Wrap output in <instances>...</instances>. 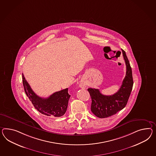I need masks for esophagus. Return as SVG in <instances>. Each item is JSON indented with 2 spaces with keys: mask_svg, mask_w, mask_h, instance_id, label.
<instances>
[{
  "mask_svg": "<svg viewBox=\"0 0 156 156\" xmlns=\"http://www.w3.org/2000/svg\"><path fill=\"white\" fill-rule=\"evenodd\" d=\"M79 87H80L81 88H85V84L83 82H81V83H80V84H79Z\"/></svg>",
  "mask_w": 156,
  "mask_h": 156,
  "instance_id": "34e87169",
  "label": "esophagus"
}]
</instances>
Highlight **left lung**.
I'll use <instances>...</instances> for the list:
<instances>
[{
	"label": "left lung",
	"mask_w": 156,
	"mask_h": 156,
	"mask_svg": "<svg viewBox=\"0 0 156 156\" xmlns=\"http://www.w3.org/2000/svg\"><path fill=\"white\" fill-rule=\"evenodd\" d=\"M122 53L126 66V75L119 90L111 96H105L101 93L98 89H88L92 98L91 111L100 118L111 116L122 110L127 104L132 91L133 84L132 69L123 50Z\"/></svg>",
	"instance_id": "left-lung-1"
}]
</instances>
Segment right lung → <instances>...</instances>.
<instances>
[{
    "label": "right lung",
    "mask_w": 156,
    "mask_h": 156,
    "mask_svg": "<svg viewBox=\"0 0 156 156\" xmlns=\"http://www.w3.org/2000/svg\"><path fill=\"white\" fill-rule=\"evenodd\" d=\"M22 75L25 92L37 111L44 115L60 117L64 115L71 96L68 94V88L55 92L48 98H41L33 91L23 73Z\"/></svg>",
    "instance_id": "add662e5"
}]
</instances>
